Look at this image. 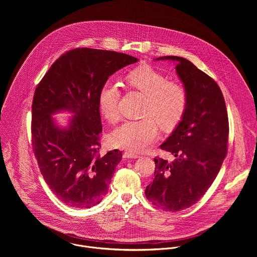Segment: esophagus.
<instances>
[{
	"label": "esophagus",
	"mask_w": 257,
	"mask_h": 257,
	"mask_svg": "<svg viewBox=\"0 0 257 257\" xmlns=\"http://www.w3.org/2000/svg\"><path fill=\"white\" fill-rule=\"evenodd\" d=\"M140 156L137 155V154H134V153H131V152H124L123 153V158H133V159H137L139 158Z\"/></svg>",
	"instance_id": "34e87169"
}]
</instances>
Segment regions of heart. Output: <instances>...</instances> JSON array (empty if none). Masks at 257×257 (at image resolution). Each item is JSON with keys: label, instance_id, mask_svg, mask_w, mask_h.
Masks as SVG:
<instances>
[{"label": "heart", "instance_id": "heart-1", "mask_svg": "<svg viewBox=\"0 0 257 257\" xmlns=\"http://www.w3.org/2000/svg\"><path fill=\"white\" fill-rule=\"evenodd\" d=\"M131 88L146 96L142 114L138 120H127L115 128L110 136L112 147L139 153L147 150L157 139L158 124L164 132H172L183 119L188 105V96L183 87L167 78L151 66H142L125 76ZM119 84L108 79L99 93V109L110 123L120 118Z\"/></svg>", "mask_w": 257, "mask_h": 257}]
</instances>
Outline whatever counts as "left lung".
I'll list each match as a JSON object with an SVG mask.
<instances>
[{
    "instance_id": "1",
    "label": "left lung",
    "mask_w": 257,
    "mask_h": 257,
    "mask_svg": "<svg viewBox=\"0 0 257 257\" xmlns=\"http://www.w3.org/2000/svg\"><path fill=\"white\" fill-rule=\"evenodd\" d=\"M176 64L188 105L183 119L160 148L175 159L155 158L147 200L166 212L196 204L216 179L227 152L228 118L220 87L213 78L179 56H162Z\"/></svg>"
}]
</instances>
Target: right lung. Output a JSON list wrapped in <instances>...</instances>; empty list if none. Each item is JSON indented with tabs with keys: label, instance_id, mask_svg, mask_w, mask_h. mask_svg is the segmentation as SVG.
<instances>
[{
	"label": "right lung",
	"instance_id": "add662e5",
	"mask_svg": "<svg viewBox=\"0 0 257 257\" xmlns=\"http://www.w3.org/2000/svg\"><path fill=\"white\" fill-rule=\"evenodd\" d=\"M138 58L115 51L75 48L62 54L37 85L32 114V143L39 170L53 194L72 208H90L108 193L121 160L114 149L101 156L99 93L110 75ZM74 115L66 128L52 114Z\"/></svg>",
	"mask_w": 257,
	"mask_h": 257
}]
</instances>
